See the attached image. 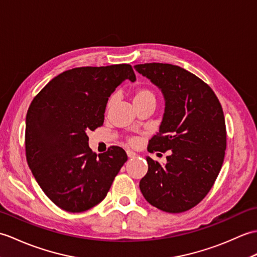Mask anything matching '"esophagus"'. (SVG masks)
Here are the masks:
<instances>
[{
  "instance_id": "34e87169",
  "label": "esophagus",
  "mask_w": 257,
  "mask_h": 257,
  "mask_svg": "<svg viewBox=\"0 0 257 257\" xmlns=\"http://www.w3.org/2000/svg\"><path fill=\"white\" fill-rule=\"evenodd\" d=\"M126 154H127L128 158H134V157L136 156V154H135L134 152H132V151H127V152H126Z\"/></svg>"
}]
</instances>
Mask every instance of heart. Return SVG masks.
<instances>
[{
  "mask_svg": "<svg viewBox=\"0 0 257 257\" xmlns=\"http://www.w3.org/2000/svg\"><path fill=\"white\" fill-rule=\"evenodd\" d=\"M133 100H134V104L142 103V102H146V101L155 102L156 101V95L151 89H148L146 87H142V88H139L138 90L135 91ZM111 102H112V100L109 101L107 106H110ZM134 142H135L134 140H131V143H134Z\"/></svg>",
  "mask_w": 257,
  "mask_h": 257,
  "instance_id": "1",
  "label": "heart"
}]
</instances>
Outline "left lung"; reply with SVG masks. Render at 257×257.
<instances>
[{"label": "left lung", "instance_id": "obj_1", "mask_svg": "<svg viewBox=\"0 0 257 257\" xmlns=\"http://www.w3.org/2000/svg\"><path fill=\"white\" fill-rule=\"evenodd\" d=\"M135 70L162 90L165 113L148 152L170 151L165 166L146 157L140 189L147 202L169 213L193 208L207 196L223 164L226 130L213 90L200 78L170 64H142Z\"/></svg>", "mask_w": 257, "mask_h": 257}]
</instances>
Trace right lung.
<instances>
[{"instance_id": "add662e5", "label": "right lung", "mask_w": 257, "mask_h": 257, "mask_svg": "<svg viewBox=\"0 0 257 257\" xmlns=\"http://www.w3.org/2000/svg\"><path fill=\"white\" fill-rule=\"evenodd\" d=\"M126 79L136 80L127 64L73 68L51 79L28 107L27 164L60 209L83 212L100 203L127 161L118 146L96 155L87 135L103 125L109 96Z\"/></svg>"}]
</instances>
